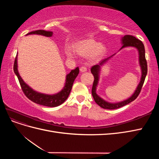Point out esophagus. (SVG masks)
<instances>
[{"label":"esophagus","mask_w":159,"mask_h":159,"mask_svg":"<svg viewBox=\"0 0 159 159\" xmlns=\"http://www.w3.org/2000/svg\"><path fill=\"white\" fill-rule=\"evenodd\" d=\"M80 70L81 72H85V71H87V68H86L85 66H81Z\"/></svg>","instance_id":"esophagus-1"}]
</instances>
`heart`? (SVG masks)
Instances as JSON below:
<instances>
[{"instance_id": "b5f03b06", "label": "heart", "mask_w": 159, "mask_h": 159, "mask_svg": "<svg viewBox=\"0 0 159 159\" xmlns=\"http://www.w3.org/2000/svg\"><path fill=\"white\" fill-rule=\"evenodd\" d=\"M75 50L81 56H87L91 55L93 59H98L105 54L106 48L103 44H99L95 40L88 39L76 44L75 46ZM67 54L70 57L72 56L71 51L68 50Z\"/></svg>"}]
</instances>
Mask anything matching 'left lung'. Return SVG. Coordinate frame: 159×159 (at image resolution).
Segmentation results:
<instances>
[{
  "label": "left lung",
  "mask_w": 159,
  "mask_h": 159,
  "mask_svg": "<svg viewBox=\"0 0 159 159\" xmlns=\"http://www.w3.org/2000/svg\"><path fill=\"white\" fill-rule=\"evenodd\" d=\"M121 41H122L123 46L120 50H121L122 48H124L125 47H134L136 48L139 51V64H140L141 68V74H142L141 81L140 82H139L135 91H134V93L129 98H128L126 100H124L121 102L114 103H109L106 102V101H105L102 98H101L96 93V88H97L98 81H99V71H100L101 66H103L109 58H111L113 56H114V54L111 56L110 57H108L107 58H105L102 61H101L99 64L92 66V68H91V74L93 75L94 81L93 84L92 90H91V93H92V96L95 103L98 105H99L101 107H102L103 109H118L124 106V105H127L129 103L132 102L133 101H134L138 97V95H139V93H140L141 90L143 87V85L144 84V81H145V80L146 78V75L147 74V63L145 58V46H144L143 42L141 40L137 39V38H136L134 36H133L131 35L124 36V37L122 38Z\"/></svg>",
  "instance_id": "obj_1"
}]
</instances>
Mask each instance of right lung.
Listing matches in <instances>:
<instances>
[{"mask_svg":"<svg viewBox=\"0 0 159 159\" xmlns=\"http://www.w3.org/2000/svg\"><path fill=\"white\" fill-rule=\"evenodd\" d=\"M29 34H39L47 37H51L53 34V32L50 31H46L44 30H38L28 33L26 35ZM14 71L18 79L22 91L28 99L37 104L44 105V106L47 107H54L63 103L67 99V98H68L72 88V85H73L74 84V81L76 78V77L78 76L80 70L78 67L74 70H72L70 71V73L66 75V84L64 88L59 93L54 95H48L38 93L37 91L33 90L23 81L20 75H19L18 71L17 55L16 56L15 60H14Z\"/></svg>","mask_w":159,"mask_h":159,"instance_id":"right-lung-1","label":"right lung"}]
</instances>
